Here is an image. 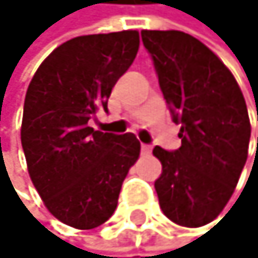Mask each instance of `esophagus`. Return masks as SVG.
<instances>
[{
  "mask_svg": "<svg viewBox=\"0 0 258 258\" xmlns=\"http://www.w3.org/2000/svg\"><path fill=\"white\" fill-rule=\"evenodd\" d=\"M150 152H152V147H150V145H145V143H142V153H143V155H148Z\"/></svg>",
  "mask_w": 258,
  "mask_h": 258,
  "instance_id": "1",
  "label": "esophagus"
}]
</instances>
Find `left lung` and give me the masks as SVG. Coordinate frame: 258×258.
Masks as SVG:
<instances>
[{"label":"left lung","mask_w":258,"mask_h":258,"mask_svg":"<svg viewBox=\"0 0 258 258\" xmlns=\"http://www.w3.org/2000/svg\"><path fill=\"white\" fill-rule=\"evenodd\" d=\"M142 41L182 138L177 150L153 148L162 162L155 180L160 209L178 225L202 227L219 217L247 162L245 100L230 70L197 38L143 30Z\"/></svg>","instance_id":"obj_1"}]
</instances>
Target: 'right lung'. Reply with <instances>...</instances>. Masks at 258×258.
Instances as JSON below:
<instances>
[{
    "label": "right lung",
    "mask_w": 258,
    "mask_h": 258,
    "mask_svg": "<svg viewBox=\"0 0 258 258\" xmlns=\"http://www.w3.org/2000/svg\"><path fill=\"white\" fill-rule=\"evenodd\" d=\"M138 31L76 36L39 64L26 91L21 145L31 182L46 209L70 227L105 223L121 183L140 155L133 133L93 130L108 113L111 88L132 67Z\"/></svg>",
    "instance_id": "right-lung-1"
}]
</instances>
